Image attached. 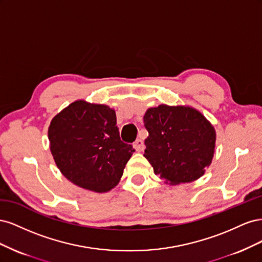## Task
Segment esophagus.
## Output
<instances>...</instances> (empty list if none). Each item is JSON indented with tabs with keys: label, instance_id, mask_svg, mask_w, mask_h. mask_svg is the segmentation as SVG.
Segmentation results:
<instances>
[{
	"label": "esophagus",
	"instance_id": "esophagus-1",
	"mask_svg": "<svg viewBox=\"0 0 262 262\" xmlns=\"http://www.w3.org/2000/svg\"><path fill=\"white\" fill-rule=\"evenodd\" d=\"M133 147L136 148L137 152H142V150H144L145 145H144V142L142 141L141 139H138L136 142L133 143Z\"/></svg>",
	"mask_w": 262,
	"mask_h": 262
}]
</instances>
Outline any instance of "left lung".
<instances>
[{"instance_id":"1","label":"left lung","mask_w":262,"mask_h":262,"mask_svg":"<svg viewBox=\"0 0 262 262\" xmlns=\"http://www.w3.org/2000/svg\"><path fill=\"white\" fill-rule=\"evenodd\" d=\"M148 131L144 157L166 184L199 179L212 163L216 132L199 110L190 106L160 105L143 117Z\"/></svg>"}]
</instances>
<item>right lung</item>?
Listing matches in <instances>:
<instances>
[{
    "mask_svg": "<svg viewBox=\"0 0 262 262\" xmlns=\"http://www.w3.org/2000/svg\"><path fill=\"white\" fill-rule=\"evenodd\" d=\"M116 113L78 99L52 118L48 129L57 167L77 187L108 192L120 181L134 148L120 140Z\"/></svg>",
    "mask_w": 262,
    "mask_h": 262,
    "instance_id": "add662e5",
    "label": "right lung"
}]
</instances>
